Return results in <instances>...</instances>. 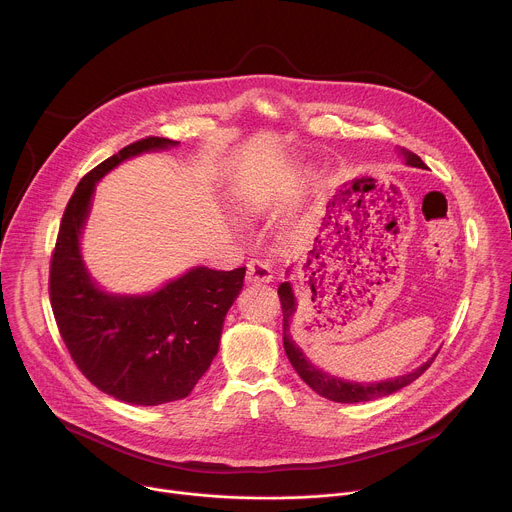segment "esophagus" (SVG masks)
Returning a JSON list of instances; mask_svg holds the SVG:
<instances>
[{
  "label": "esophagus",
  "mask_w": 512,
  "mask_h": 512,
  "mask_svg": "<svg viewBox=\"0 0 512 512\" xmlns=\"http://www.w3.org/2000/svg\"><path fill=\"white\" fill-rule=\"evenodd\" d=\"M273 279L271 265L263 259H251L247 263V283H269Z\"/></svg>",
  "instance_id": "1"
}]
</instances>
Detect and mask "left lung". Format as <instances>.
I'll return each instance as SVG.
<instances>
[{
  "label": "left lung",
  "mask_w": 512,
  "mask_h": 512,
  "mask_svg": "<svg viewBox=\"0 0 512 512\" xmlns=\"http://www.w3.org/2000/svg\"><path fill=\"white\" fill-rule=\"evenodd\" d=\"M401 154H403V158H405V162L409 166L425 168L421 158L415 156L413 152L401 148ZM277 294H279L281 310H283V348H285V354H287V358L291 362V367L296 369V373L304 379V383H308L318 395H322V397H326L330 401H336V403H360V401H371V399H377V397L393 395L399 389H403L409 383H413L417 377H421L429 369V364L433 362V358H431L425 364H421L417 371H413L409 375H403V377L387 379V381H381V383H350V381H342V379L330 377L328 373H322L320 369H316L314 364L306 358V354L300 350V346L294 340H291V336H289V320H291V316H294V312H296V298H294V291H291L289 281H283L279 285Z\"/></svg>",
  "instance_id": "8db88e82"
}]
</instances>
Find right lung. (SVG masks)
I'll list each match as a JSON object with an SVG mask.
<instances>
[{
	"label": "right lung",
	"instance_id": "1",
	"mask_svg": "<svg viewBox=\"0 0 512 512\" xmlns=\"http://www.w3.org/2000/svg\"><path fill=\"white\" fill-rule=\"evenodd\" d=\"M178 145L145 137L93 168L70 196L50 261V304L79 371L103 393L131 405L184 399L218 352L223 322L237 300L245 267H194L150 296H113L89 277L81 231L95 184L117 164Z\"/></svg>",
	"mask_w": 512,
	"mask_h": 512
}]
</instances>
